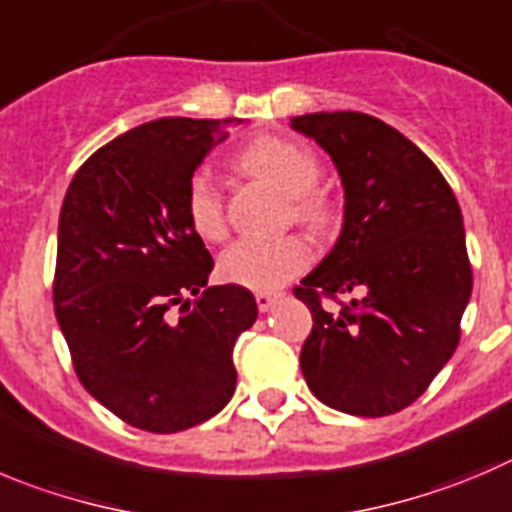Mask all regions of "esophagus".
<instances>
[{
	"mask_svg": "<svg viewBox=\"0 0 512 512\" xmlns=\"http://www.w3.org/2000/svg\"><path fill=\"white\" fill-rule=\"evenodd\" d=\"M255 300H257V308H260L262 313H267L272 305L278 303V293H265V290H260V293H255Z\"/></svg>",
	"mask_w": 512,
	"mask_h": 512,
	"instance_id": "esophagus-1",
	"label": "esophagus"
}]
</instances>
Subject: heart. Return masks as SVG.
<instances>
[{
    "instance_id": "heart-1",
    "label": "heart",
    "mask_w": 512,
    "mask_h": 512,
    "mask_svg": "<svg viewBox=\"0 0 512 512\" xmlns=\"http://www.w3.org/2000/svg\"><path fill=\"white\" fill-rule=\"evenodd\" d=\"M240 166L252 176L270 181L283 194L293 197V214L313 232H326L336 222V209L323 191L315 189L321 179V164L310 148L288 138L267 136L247 146ZM184 214L191 229L202 240L217 242L227 232L224 197L209 171L191 174L184 191ZM313 260V250L298 234L257 240H237L219 257L222 278L252 290H278L305 270Z\"/></svg>"
}]
</instances>
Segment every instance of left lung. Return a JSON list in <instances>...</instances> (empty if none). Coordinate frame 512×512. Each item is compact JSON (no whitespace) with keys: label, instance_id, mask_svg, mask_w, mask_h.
I'll return each instance as SVG.
<instances>
[{"label":"left lung","instance_id":"1","mask_svg":"<svg viewBox=\"0 0 512 512\" xmlns=\"http://www.w3.org/2000/svg\"><path fill=\"white\" fill-rule=\"evenodd\" d=\"M290 126L331 156L346 199L341 237L295 288L313 315L300 369L338 412H401L460 343L472 293L460 204L437 166L379 118L308 113ZM346 292L359 298L341 314L320 305Z\"/></svg>","mask_w":512,"mask_h":512}]
</instances>
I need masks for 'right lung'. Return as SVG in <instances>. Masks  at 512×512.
Masks as SVG:
<instances>
[{"label": "right lung", "instance_id": "add662e5", "mask_svg": "<svg viewBox=\"0 0 512 512\" xmlns=\"http://www.w3.org/2000/svg\"><path fill=\"white\" fill-rule=\"evenodd\" d=\"M240 123L131 128L80 166L62 202L52 300L75 374L146 432L197 427L234 394V341L257 303L242 285L207 288L214 260L186 222L184 191Z\"/></svg>", "mask_w": 512, "mask_h": 512}]
</instances>
